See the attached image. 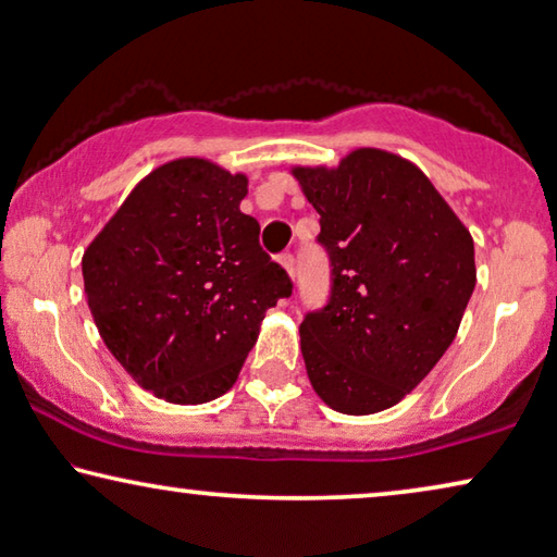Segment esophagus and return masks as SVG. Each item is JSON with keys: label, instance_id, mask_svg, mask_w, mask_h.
<instances>
[{"label": "esophagus", "instance_id": "1", "mask_svg": "<svg viewBox=\"0 0 557 557\" xmlns=\"http://www.w3.org/2000/svg\"><path fill=\"white\" fill-rule=\"evenodd\" d=\"M280 264H282V268H285V270H287V275L295 280V275H297V268H295V255H289V252H285V255H282V257H280Z\"/></svg>", "mask_w": 557, "mask_h": 557}]
</instances>
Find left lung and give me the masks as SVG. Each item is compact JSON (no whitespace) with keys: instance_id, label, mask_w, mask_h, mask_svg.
I'll use <instances>...</instances> for the list:
<instances>
[{"instance_id":"1","label":"left lung","mask_w":557,"mask_h":557,"mask_svg":"<svg viewBox=\"0 0 557 557\" xmlns=\"http://www.w3.org/2000/svg\"><path fill=\"white\" fill-rule=\"evenodd\" d=\"M293 174L332 268L327 305L300 325L307 377L337 412L393 408L458 335L475 289L470 232L425 174L383 149Z\"/></svg>"}]
</instances>
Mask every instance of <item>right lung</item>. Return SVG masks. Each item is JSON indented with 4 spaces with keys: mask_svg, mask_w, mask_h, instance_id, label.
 I'll return each mask as SVG.
<instances>
[{
    "mask_svg": "<svg viewBox=\"0 0 557 557\" xmlns=\"http://www.w3.org/2000/svg\"><path fill=\"white\" fill-rule=\"evenodd\" d=\"M245 174L185 157L149 172L82 257L107 350L145 389L177 405L235 385L264 312L293 280L239 212Z\"/></svg>",
    "mask_w": 557,
    "mask_h": 557,
    "instance_id": "1",
    "label": "right lung"
}]
</instances>
